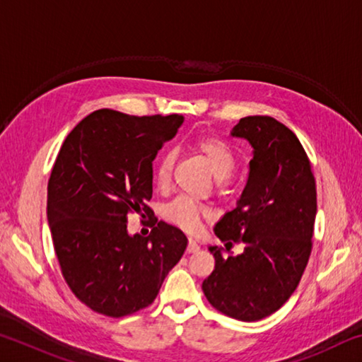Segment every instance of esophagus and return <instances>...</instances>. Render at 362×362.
<instances>
[{
    "instance_id": "1",
    "label": "esophagus",
    "mask_w": 362,
    "mask_h": 362,
    "mask_svg": "<svg viewBox=\"0 0 362 362\" xmlns=\"http://www.w3.org/2000/svg\"><path fill=\"white\" fill-rule=\"evenodd\" d=\"M198 250H199V246L194 243V240H192V238H189V240H188L187 252H188V254H194V252H198Z\"/></svg>"
}]
</instances>
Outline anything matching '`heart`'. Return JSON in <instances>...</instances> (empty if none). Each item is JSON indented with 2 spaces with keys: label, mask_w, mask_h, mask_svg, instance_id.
<instances>
[{
  "label": "heart",
  "mask_w": 362,
  "mask_h": 362,
  "mask_svg": "<svg viewBox=\"0 0 362 362\" xmlns=\"http://www.w3.org/2000/svg\"><path fill=\"white\" fill-rule=\"evenodd\" d=\"M192 148L198 153L199 156L206 159L209 164L211 170L217 179H226L233 174L236 168V156L233 150L226 145L223 140H220L216 136H198L193 139ZM175 164V155L173 151H164L158 158L155 166V183L158 188H168L173 177V169ZM164 218L169 223H173L179 228L188 233H194L199 230L201 222L211 217V211L206 206L196 203L194 199L188 196H177L175 199L170 201L164 206L163 211Z\"/></svg>",
  "instance_id": "heart-1"
}]
</instances>
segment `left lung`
Segmentation results:
<instances>
[{
	"mask_svg": "<svg viewBox=\"0 0 362 362\" xmlns=\"http://www.w3.org/2000/svg\"><path fill=\"white\" fill-rule=\"evenodd\" d=\"M231 136L254 146L241 199L216 225L226 243H244L241 255L209 247L216 268L203 292L220 313L252 322L273 315L297 289L313 249L316 182L302 144L272 116H246Z\"/></svg>",
	"mask_w": 362,
	"mask_h": 362,
	"instance_id": "obj_1",
	"label": "left lung"
}]
</instances>
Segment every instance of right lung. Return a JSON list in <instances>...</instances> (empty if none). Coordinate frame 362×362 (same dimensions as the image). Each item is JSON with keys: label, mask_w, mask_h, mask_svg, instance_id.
Segmentation results:
<instances>
[{"label": "right lung", "mask_w": 362, "mask_h": 362, "mask_svg": "<svg viewBox=\"0 0 362 362\" xmlns=\"http://www.w3.org/2000/svg\"><path fill=\"white\" fill-rule=\"evenodd\" d=\"M182 122L180 115L103 108L60 146L47 183V222L65 283L95 313L122 317L151 305L185 252L187 236L146 206L153 159ZM144 211L151 235L131 237L127 217Z\"/></svg>", "instance_id": "1"}]
</instances>
